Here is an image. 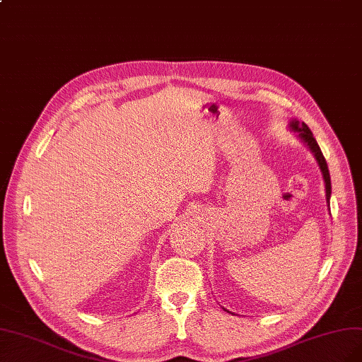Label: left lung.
Instances as JSON below:
<instances>
[{
  "mask_svg": "<svg viewBox=\"0 0 362 362\" xmlns=\"http://www.w3.org/2000/svg\"><path fill=\"white\" fill-rule=\"evenodd\" d=\"M289 130L295 132L296 133V138L300 139L311 153H313L317 165H319V169L322 172V177H323V182H325V193H327V204H328V208H329V199H331V177H329V170H328V165H327V160L325 157H323L320 148L315 139L313 133H311V130L308 129V126L305 122H301L298 121L296 118H292L289 121ZM224 311H228V313H230L229 310H226L224 307H221Z\"/></svg>",
  "mask_w": 362,
  "mask_h": 362,
  "instance_id": "8db88e82",
  "label": "left lung"
}]
</instances>
